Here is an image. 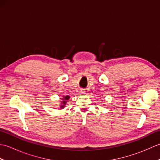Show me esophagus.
<instances>
[{
	"mask_svg": "<svg viewBox=\"0 0 160 160\" xmlns=\"http://www.w3.org/2000/svg\"><path fill=\"white\" fill-rule=\"evenodd\" d=\"M80 92L81 93H84V91H82V90H81V91H80Z\"/></svg>",
	"mask_w": 160,
	"mask_h": 160,
	"instance_id": "1",
	"label": "esophagus"
}]
</instances>
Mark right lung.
Here are the masks:
<instances>
[{"mask_svg": "<svg viewBox=\"0 0 160 160\" xmlns=\"http://www.w3.org/2000/svg\"><path fill=\"white\" fill-rule=\"evenodd\" d=\"M69 96H65V97H64V98H63V101H62V103L64 104H66V101L65 100H69ZM64 106V105H62V106H61V108H63Z\"/></svg>", "mask_w": 160, "mask_h": 160, "instance_id": "add662e5", "label": "right lung"}]
</instances>
